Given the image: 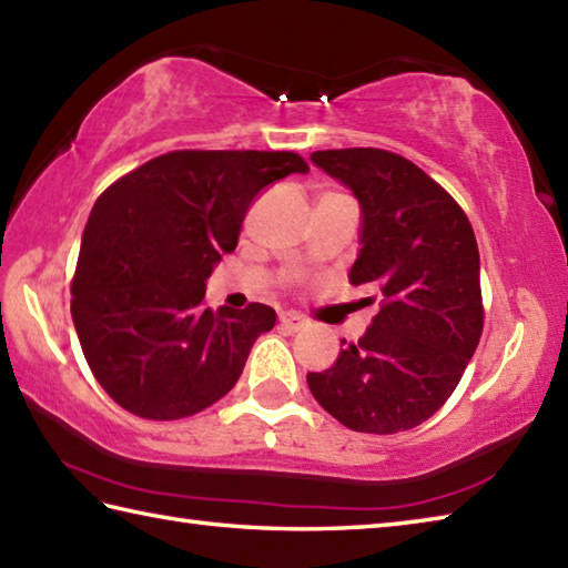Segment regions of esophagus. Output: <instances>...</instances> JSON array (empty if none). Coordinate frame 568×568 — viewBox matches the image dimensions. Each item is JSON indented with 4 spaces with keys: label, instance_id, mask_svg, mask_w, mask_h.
<instances>
[{
    "label": "esophagus",
    "instance_id": "esophagus-1",
    "mask_svg": "<svg viewBox=\"0 0 568 568\" xmlns=\"http://www.w3.org/2000/svg\"><path fill=\"white\" fill-rule=\"evenodd\" d=\"M280 326L296 333V331H304L308 326V321L304 316H298V314H282L280 316Z\"/></svg>",
    "mask_w": 568,
    "mask_h": 568
}]
</instances>
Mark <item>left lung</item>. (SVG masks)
<instances>
[{
    "label": "left lung",
    "instance_id": "obj_1",
    "mask_svg": "<svg viewBox=\"0 0 568 568\" xmlns=\"http://www.w3.org/2000/svg\"><path fill=\"white\" fill-rule=\"evenodd\" d=\"M311 161L361 203L348 280L373 286L379 311L328 369L306 375L308 389L353 432L414 429L454 395L478 348L476 235L460 205L409 159L361 146L314 152Z\"/></svg>",
    "mask_w": 568,
    "mask_h": 568
}]
</instances>
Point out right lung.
<instances>
[{
  "label": "right lung",
  "instance_id": "right-lung-1",
  "mask_svg": "<svg viewBox=\"0 0 568 568\" xmlns=\"http://www.w3.org/2000/svg\"><path fill=\"white\" fill-rule=\"evenodd\" d=\"M308 173L294 152H171L92 205L73 280L80 348L108 395L136 416L183 419L225 397L276 311L205 308V282L252 201Z\"/></svg>",
  "mask_w": 568,
  "mask_h": 568
}]
</instances>
